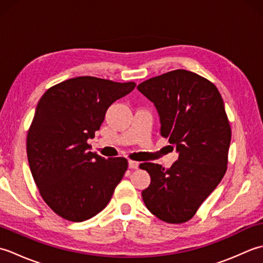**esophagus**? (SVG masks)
I'll list each match as a JSON object with an SVG mask.
<instances>
[{
	"label": "esophagus",
	"instance_id": "obj_1",
	"mask_svg": "<svg viewBox=\"0 0 263 263\" xmlns=\"http://www.w3.org/2000/svg\"><path fill=\"white\" fill-rule=\"evenodd\" d=\"M128 167L132 170H136L139 167V163L138 161H135V160H128Z\"/></svg>",
	"mask_w": 263,
	"mask_h": 263
}]
</instances>
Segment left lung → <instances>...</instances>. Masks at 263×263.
Instances as JSON below:
<instances>
[{
  "label": "left lung",
  "mask_w": 263,
  "mask_h": 263,
  "mask_svg": "<svg viewBox=\"0 0 263 263\" xmlns=\"http://www.w3.org/2000/svg\"><path fill=\"white\" fill-rule=\"evenodd\" d=\"M137 88L155 105L160 136L178 153L170 168L140 164L152 178L142 191L143 202L160 220L182 224L195 215L226 173L232 131L224 100L214 83L186 70L167 72Z\"/></svg>",
  "instance_id": "1"
}]
</instances>
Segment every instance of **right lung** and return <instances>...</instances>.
Returning <instances> with one entry per match:
<instances>
[{
	"label": "right lung",
	"mask_w": 263,
	"mask_h": 263,
	"mask_svg": "<svg viewBox=\"0 0 263 263\" xmlns=\"http://www.w3.org/2000/svg\"><path fill=\"white\" fill-rule=\"evenodd\" d=\"M135 87V82L77 77L49 88L39 99L28 131V161L42 198L64 219L96 216L123 178L127 160L91 153L88 140L109 106Z\"/></svg>",
	"instance_id": "1"
}]
</instances>
